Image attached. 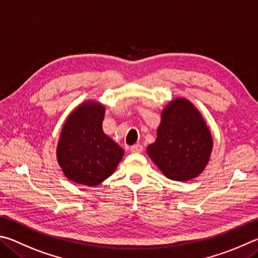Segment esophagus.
Here are the masks:
<instances>
[{"label":"esophagus","mask_w":258,"mask_h":258,"mask_svg":"<svg viewBox=\"0 0 258 258\" xmlns=\"http://www.w3.org/2000/svg\"><path fill=\"white\" fill-rule=\"evenodd\" d=\"M143 150H144V148H143L141 144H136V145L130 147V152H132V153H142Z\"/></svg>","instance_id":"esophagus-1"}]
</instances>
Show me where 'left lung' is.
Returning a JSON list of instances; mask_svg holds the SVG:
<instances>
[{"mask_svg": "<svg viewBox=\"0 0 258 258\" xmlns=\"http://www.w3.org/2000/svg\"><path fill=\"white\" fill-rule=\"evenodd\" d=\"M213 138L200 110L184 97H175L161 112L155 142L147 154L166 178L188 181L209 163Z\"/></svg>", "mask_w": 258, "mask_h": 258, "instance_id": "8db88e82", "label": "left lung"}]
</instances>
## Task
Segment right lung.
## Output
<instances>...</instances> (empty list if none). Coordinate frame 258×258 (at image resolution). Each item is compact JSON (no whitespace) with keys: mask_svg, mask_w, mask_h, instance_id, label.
I'll list each match as a JSON object with an SVG mask.
<instances>
[{"mask_svg":"<svg viewBox=\"0 0 258 258\" xmlns=\"http://www.w3.org/2000/svg\"><path fill=\"white\" fill-rule=\"evenodd\" d=\"M105 106L88 99L64 121L56 146V160L72 182L94 187L114 172L124 151L103 132Z\"/></svg>","mask_w":258,"mask_h":258,"instance_id":"obj_1","label":"right lung"}]
</instances>
